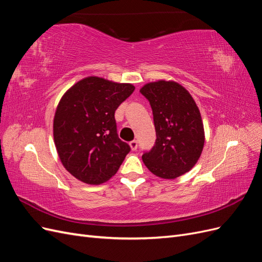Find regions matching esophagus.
Masks as SVG:
<instances>
[{
	"instance_id": "1",
	"label": "esophagus",
	"mask_w": 262,
	"mask_h": 262,
	"mask_svg": "<svg viewBox=\"0 0 262 262\" xmlns=\"http://www.w3.org/2000/svg\"><path fill=\"white\" fill-rule=\"evenodd\" d=\"M130 147H131L132 150H136L138 148V141H136V140L131 141L130 142Z\"/></svg>"
}]
</instances>
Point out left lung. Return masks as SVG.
Returning a JSON list of instances; mask_svg holds the SVG:
<instances>
[{
    "mask_svg": "<svg viewBox=\"0 0 262 262\" xmlns=\"http://www.w3.org/2000/svg\"><path fill=\"white\" fill-rule=\"evenodd\" d=\"M153 112L156 140L142 160L154 175L175 179L191 169L204 145L201 115L189 92L172 81L148 83L140 90Z\"/></svg>",
    "mask_w": 262,
    "mask_h": 262,
    "instance_id": "obj_1",
    "label": "left lung"
}]
</instances>
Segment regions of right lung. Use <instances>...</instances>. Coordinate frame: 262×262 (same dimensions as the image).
I'll list each match as a JSON object with an SVG mask.
<instances>
[{
    "mask_svg": "<svg viewBox=\"0 0 262 262\" xmlns=\"http://www.w3.org/2000/svg\"><path fill=\"white\" fill-rule=\"evenodd\" d=\"M134 91L90 76L63 95L53 120V138L66 169L85 184L98 185L118 171L130 145L117 133L115 112Z\"/></svg>",
    "mask_w": 262,
    "mask_h": 262,
    "instance_id": "1",
    "label": "right lung"
}]
</instances>
